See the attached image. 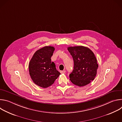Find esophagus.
Masks as SVG:
<instances>
[{
	"label": "esophagus",
	"mask_w": 122,
	"mask_h": 122,
	"mask_svg": "<svg viewBox=\"0 0 122 122\" xmlns=\"http://www.w3.org/2000/svg\"><path fill=\"white\" fill-rule=\"evenodd\" d=\"M60 73H61V74H62V73H65L66 71H60Z\"/></svg>",
	"instance_id": "34e87169"
}]
</instances>
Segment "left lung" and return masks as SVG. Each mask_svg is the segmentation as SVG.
I'll list each match as a JSON object with an SVG mask.
<instances>
[{
  "label": "left lung",
  "mask_w": 122,
  "mask_h": 122,
  "mask_svg": "<svg viewBox=\"0 0 122 122\" xmlns=\"http://www.w3.org/2000/svg\"><path fill=\"white\" fill-rule=\"evenodd\" d=\"M67 50L74 61V68L69 74L71 81L81 87L90 83L96 76L98 64L93 52L82 46L69 47Z\"/></svg>",
  "instance_id": "obj_1"
}]
</instances>
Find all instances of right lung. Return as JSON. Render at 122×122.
I'll return each instance as SVG.
<instances>
[{
    "instance_id": "1",
    "label": "right lung",
    "mask_w": 122,
    "mask_h": 122,
    "mask_svg": "<svg viewBox=\"0 0 122 122\" xmlns=\"http://www.w3.org/2000/svg\"><path fill=\"white\" fill-rule=\"evenodd\" d=\"M55 49L52 46H45L34 53L29 64V74L33 82L42 88L53 84L60 73L51 62Z\"/></svg>"
}]
</instances>
